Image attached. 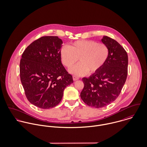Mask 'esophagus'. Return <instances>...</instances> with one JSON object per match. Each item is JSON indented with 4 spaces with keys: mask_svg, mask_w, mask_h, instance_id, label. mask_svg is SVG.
<instances>
[{
    "mask_svg": "<svg viewBox=\"0 0 147 147\" xmlns=\"http://www.w3.org/2000/svg\"><path fill=\"white\" fill-rule=\"evenodd\" d=\"M72 77H73V80H74V81H76V80H79V78L77 77V76H73Z\"/></svg>",
    "mask_w": 147,
    "mask_h": 147,
    "instance_id": "34e87169",
    "label": "esophagus"
}]
</instances>
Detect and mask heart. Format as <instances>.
<instances>
[{
  "mask_svg": "<svg viewBox=\"0 0 147 147\" xmlns=\"http://www.w3.org/2000/svg\"><path fill=\"white\" fill-rule=\"evenodd\" d=\"M109 57V49L103 43L93 40H80L64 46L61 50L62 63L67 68L72 67L78 61L80 63L70 70V72L82 76L95 74L105 65Z\"/></svg>",
  "mask_w": 147,
  "mask_h": 147,
  "instance_id": "heart-1",
  "label": "heart"
}]
</instances>
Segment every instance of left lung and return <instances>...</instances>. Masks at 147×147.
Instances as JSON below:
<instances>
[{"label": "left lung", "mask_w": 147, "mask_h": 147, "mask_svg": "<svg viewBox=\"0 0 147 147\" xmlns=\"http://www.w3.org/2000/svg\"><path fill=\"white\" fill-rule=\"evenodd\" d=\"M101 41L109 49V58L100 71L82 79L84 86L80 93L85 104L96 108L107 106L118 98L128 73V55L124 48L107 36Z\"/></svg>", "instance_id": "left-lung-1"}]
</instances>
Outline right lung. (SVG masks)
Segmentation results:
<instances>
[{
  "mask_svg": "<svg viewBox=\"0 0 147 147\" xmlns=\"http://www.w3.org/2000/svg\"><path fill=\"white\" fill-rule=\"evenodd\" d=\"M62 43L57 36H44L30 44L22 54L20 76L26 97L41 109L58 105L64 89L74 82L61 62Z\"/></svg>",
  "mask_w": 147,
  "mask_h": 147,
  "instance_id": "add662e5",
  "label": "right lung"
}]
</instances>
